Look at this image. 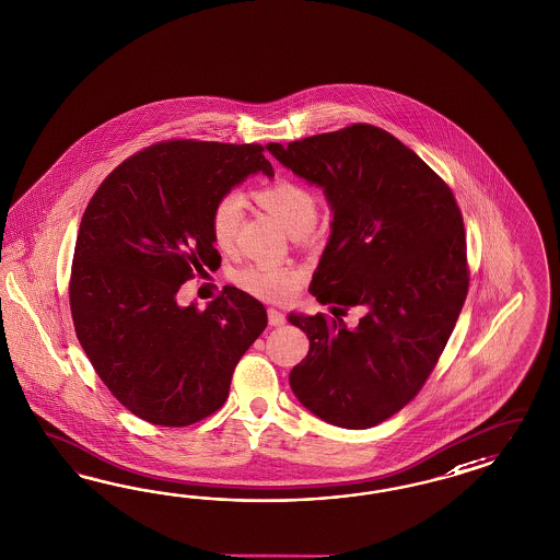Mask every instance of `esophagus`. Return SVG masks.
Masks as SVG:
<instances>
[{"label":"esophagus","instance_id":"34e87169","mask_svg":"<svg viewBox=\"0 0 560 560\" xmlns=\"http://www.w3.org/2000/svg\"><path fill=\"white\" fill-rule=\"evenodd\" d=\"M268 320H270V325H273V327H280V325L287 323V315L282 311H278V308H270L268 311Z\"/></svg>","mask_w":560,"mask_h":560}]
</instances>
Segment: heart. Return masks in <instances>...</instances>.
<instances>
[{
  "label": "heart",
  "instance_id": "1",
  "mask_svg": "<svg viewBox=\"0 0 560 560\" xmlns=\"http://www.w3.org/2000/svg\"><path fill=\"white\" fill-rule=\"evenodd\" d=\"M257 202L287 226L292 235L306 233L317 219V198L303 182L276 177L254 190ZM243 196L226 192L214 202L210 212V233L214 243L229 252L240 237ZM304 272L296 266L256 261L235 273L237 287L266 301H288L303 284Z\"/></svg>",
  "mask_w": 560,
  "mask_h": 560
}]
</instances>
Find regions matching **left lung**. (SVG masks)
I'll return each mask as SVG.
<instances>
[{"mask_svg":"<svg viewBox=\"0 0 560 560\" xmlns=\"http://www.w3.org/2000/svg\"><path fill=\"white\" fill-rule=\"evenodd\" d=\"M268 151L320 186L334 210L311 294L334 313L368 311L353 330L292 313L311 348L290 386L327 423L374 428L416 399L463 311L470 272L460 208L425 161L372 125Z\"/></svg>","mask_w":560,"mask_h":560,"instance_id":"8db88e82","label":"left lung"}]
</instances>
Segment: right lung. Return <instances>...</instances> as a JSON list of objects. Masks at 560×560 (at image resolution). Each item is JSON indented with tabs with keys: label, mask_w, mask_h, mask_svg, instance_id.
Segmentation results:
<instances>
[{
	"label": "right lung",
	"mask_w": 560,
	"mask_h": 560,
	"mask_svg": "<svg viewBox=\"0 0 560 560\" xmlns=\"http://www.w3.org/2000/svg\"><path fill=\"white\" fill-rule=\"evenodd\" d=\"M256 172L273 176L261 144L161 141L113 170L83 212L69 278L75 334L102 383L153 425L219 411L268 325L264 304L235 287L205 311L177 304L184 282L221 266L214 202Z\"/></svg>",
	"instance_id": "add662e5"
}]
</instances>
